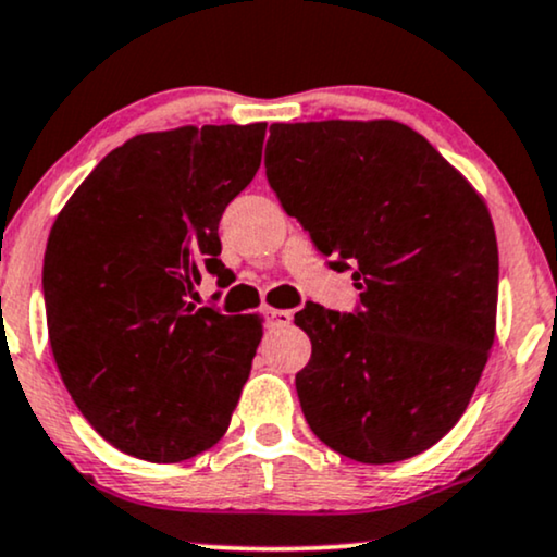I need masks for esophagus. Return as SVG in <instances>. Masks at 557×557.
<instances>
[{
	"instance_id": "obj_1",
	"label": "esophagus",
	"mask_w": 557,
	"mask_h": 557,
	"mask_svg": "<svg viewBox=\"0 0 557 557\" xmlns=\"http://www.w3.org/2000/svg\"><path fill=\"white\" fill-rule=\"evenodd\" d=\"M267 326L272 329H285L293 323V311H280V308H267L264 311Z\"/></svg>"
}]
</instances>
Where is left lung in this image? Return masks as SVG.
I'll use <instances>...</instances> for the list:
<instances>
[{
  "mask_svg": "<svg viewBox=\"0 0 557 557\" xmlns=\"http://www.w3.org/2000/svg\"><path fill=\"white\" fill-rule=\"evenodd\" d=\"M267 182L334 270L355 313L306 306L311 362L295 375L323 445L385 466L457 424L496 336L498 249L481 195L396 121L274 123Z\"/></svg>",
  "mask_w": 557,
  "mask_h": 557,
  "instance_id": "1",
  "label": "left lung"
}]
</instances>
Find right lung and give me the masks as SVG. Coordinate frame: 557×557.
<instances>
[{
    "mask_svg": "<svg viewBox=\"0 0 557 557\" xmlns=\"http://www.w3.org/2000/svg\"><path fill=\"white\" fill-rule=\"evenodd\" d=\"M267 123L144 133L110 151L55 218L44 295L55 368L112 447L180 462L231 424L259 315L187 300L218 259L223 210L255 180Z\"/></svg>",
    "mask_w": 557,
    "mask_h": 557,
    "instance_id": "1",
    "label": "right lung"
}]
</instances>
